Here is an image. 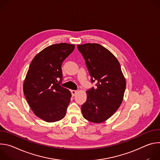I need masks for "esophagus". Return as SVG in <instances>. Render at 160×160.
Listing matches in <instances>:
<instances>
[{"instance_id":"esophagus-1","label":"esophagus","mask_w":160,"mask_h":160,"mask_svg":"<svg viewBox=\"0 0 160 160\" xmlns=\"http://www.w3.org/2000/svg\"><path fill=\"white\" fill-rule=\"evenodd\" d=\"M71 92L72 94V96H74L77 93V90H72Z\"/></svg>"}]
</instances>
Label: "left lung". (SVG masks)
Instances as JSON below:
<instances>
[{"label": "left lung", "instance_id": "1", "mask_svg": "<svg viewBox=\"0 0 160 160\" xmlns=\"http://www.w3.org/2000/svg\"><path fill=\"white\" fill-rule=\"evenodd\" d=\"M82 54L91 82L96 87L87 91V101L82 105V112L88 121L99 123L109 118L120 106L126 81L120 64L109 50L98 43L78 45Z\"/></svg>", "mask_w": 160, "mask_h": 160}]
</instances>
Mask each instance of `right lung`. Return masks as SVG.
Masks as SVG:
<instances>
[{"instance_id": "1", "label": "right lung", "mask_w": 160, "mask_h": 160, "mask_svg": "<svg viewBox=\"0 0 160 160\" xmlns=\"http://www.w3.org/2000/svg\"><path fill=\"white\" fill-rule=\"evenodd\" d=\"M74 49V44H53L38 53L31 62L23 92L35 115L45 122H58L66 115L72 94L59 85L62 79L61 65Z\"/></svg>"}]
</instances>
